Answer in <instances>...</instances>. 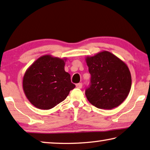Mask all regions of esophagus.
<instances>
[{"label": "esophagus", "instance_id": "34e87169", "mask_svg": "<svg viewBox=\"0 0 150 150\" xmlns=\"http://www.w3.org/2000/svg\"><path fill=\"white\" fill-rule=\"evenodd\" d=\"M82 86H83L82 83H78V84H76V87H77V88H82Z\"/></svg>", "mask_w": 150, "mask_h": 150}]
</instances>
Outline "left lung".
I'll use <instances>...</instances> for the list:
<instances>
[{"label":"left lung","instance_id":"obj_1","mask_svg":"<svg viewBox=\"0 0 150 150\" xmlns=\"http://www.w3.org/2000/svg\"><path fill=\"white\" fill-rule=\"evenodd\" d=\"M86 62L91 75L85 91L89 102L95 107L111 110L123 102L131 88V75L121 59L110 52L87 56Z\"/></svg>","mask_w":150,"mask_h":150}]
</instances>
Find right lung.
Listing matches in <instances>:
<instances>
[{
  "mask_svg": "<svg viewBox=\"0 0 150 150\" xmlns=\"http://www.w3.org/2000/svg\"><path fill=\"white\" fill-rule=\"evenodd\" d=\"M65 61L50 55L38 58L25 73L24 93L35 107L50 110L66 98L75 87L64 70Z\"/></svg>",
  "mask_w": 150,
  "mask_h": 150,
  "instance_id": "right-lung-1",
  "label": "right lung"
}]
</instances>
